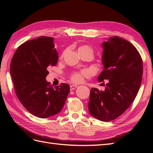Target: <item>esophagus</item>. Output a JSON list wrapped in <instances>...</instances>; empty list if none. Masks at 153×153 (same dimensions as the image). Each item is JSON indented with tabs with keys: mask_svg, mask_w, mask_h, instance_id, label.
Masks as SVG:
<instances>
[{
	"mask_svg": "<svg viewBox=\"0 0 153 153\" xmlns=\"http://www.w3.org/2000/svg\"><path fill=\"white\" fill-rule=\"evenodd\" d=\"M77 87V86L76 85H70V90L73 91L75 89H76Z\"/></svg>",
	"mask_w": 153,
	"mask_h": 153,
	"instance_id": "esophagus-1",
	"label": "esophagus"
}]
</instances>
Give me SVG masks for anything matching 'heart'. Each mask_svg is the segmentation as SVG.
I'll return each instance as SVG.
<instances>
[{"label": "heart", "instance_id": "b5f03b06", "mask_svg": "<svg viewBox=\"0 0 153 153\" xmlns=\"http://www.w3.org/2000/svg\"><path fill=\"white\" fill-rule=\"evenodd\" d=\"M82 52H88V53L92 54L93 50L91 48L88 46V45H84L78 48V53H82ZM88 74V71L85 70L79 71V72H74L71 75L70 78L74 83H79L83 82L84 77L87 76Z\"/></svg>", "mask_w": 153, "mask_h": 153}]
</instances>
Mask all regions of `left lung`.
<instances>
[{"label": "left lung", "mask_w": 153, "mask_h": 153, "mask_svg": "<svg viewBox=\"0 0 153 153\" xmlns=\"http://www.w3.org/2000/svg\"><path fill=\"white\" fill-rule=\"evenodd\" d=\"M102 47L104 70L98 80L106 79L107 83L105 91L91 89L88 108L94 118L109 122L122 115L134 102L141 83L143 62L134 45L118 36L103 42Z\"/></svg>", "instance_id": "1"}]
</instances>
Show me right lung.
<instances>
[{"label": "right lung", "mask_w": 153, "mask_h": 153, "mask_svg": "<svg viewBox=\"0 0 153 153\" xmlns=\"http://www.w3.org/2000/svg\"><path fill=\"white\" fill-rule=\"evenodd\" d=\"M58 60L54 38L45 36L25 42L12 58L10 74L16 95L25 108L39 118L59 113L70 93L68 84L54 87L46 80L48 69Z\"/></svg>", "instance_id": "1"}]
</instances>
